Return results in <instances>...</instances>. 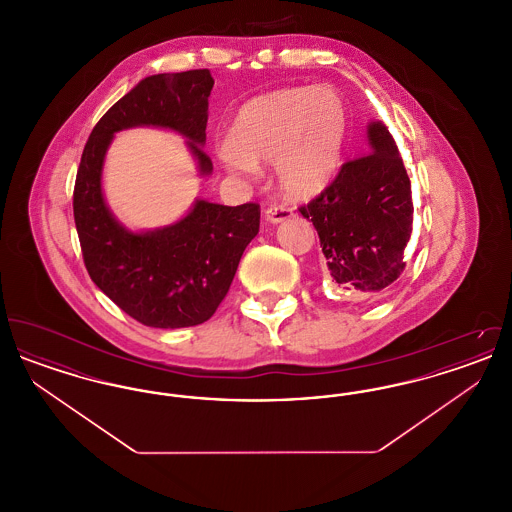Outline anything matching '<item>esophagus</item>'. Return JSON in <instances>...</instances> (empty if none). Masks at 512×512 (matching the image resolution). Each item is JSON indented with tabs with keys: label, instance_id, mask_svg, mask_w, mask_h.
<instances>
[{
	"label": "esophagus",
	"instance_id": "1",
	"mask_svg": "<svg viewBox=\"0 0 512 512\" xmlns=\"http://www.w3.org/2000/svg\"><path fill=\"white\" fill-rule=\"evenodd\" d=\"M293 211L290 207H284V205H270L265 211V219L268 222H282V220L292 219Z\"/></svg>",
	"mask_w": 512,
	"mask_h": 512
}]
</instances>
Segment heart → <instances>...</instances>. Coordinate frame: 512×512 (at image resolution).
Instances as JSON below:
<instances>
[{
    "label": "heart",
    "mask_w": 512,
    "mask_h": 512,
    "mask_svg": "<svg viewBox=\"0 0 512 512\" xmlns=\"http://www.w3.org/2000/svg\"><path fill=\"white\" fill-rule=\"evenodd\" d=\"M347 109L328 86H288L245 101L219 147L220 163L253 174L272 163L280 190L295 199L320 194L340 171Z\"/></svg>",
    "instance_id": "heart-1"
}]
</instances>
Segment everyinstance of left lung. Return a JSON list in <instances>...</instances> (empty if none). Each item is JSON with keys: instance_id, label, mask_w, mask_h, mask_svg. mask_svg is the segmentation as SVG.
Wrapping results in <instances>:
<instances>
[{"instance_id": "obj_1", "label": "left lung", "mask_w": 512, "mask_h": 512, "mask_svg": "<svg viewBox=\"0 0 512 512\" xmlns=\"http://www.w3.org/2000/svg\"><path fill=\"white\" fill-rule=\"evenodd\" d=\"M368 146L299 207L317 228L332 280L359 297L378 295L401 276L413 232L411 180L382 122L368 126Z\"/></svg>"}]
</instances>
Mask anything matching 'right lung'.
I'll return each mask as SVG.
<instances>
[{
	"instance_id": "add662e5",
	"label": "right lung",
	"mask_w": 512,
	"mask_h": 512,
	"mask_svg": "<svg viewBox=\"0 0 512 512\" xmlns=\"http://www.w3.org/2000/svg\"><path fill=\"white\" fill-rule=\"evenodd\" d=\"M213 84L209 69L147 76L99 119L76 172L74 224L86 270L128 317L151 328H186L215 315L245 247L259 232L261 207L199 199L180 222L134 234L103 201V157L115 132L153 124L184 134L199 171L209 174L213 163L201 146Z\"/></svg>"
}]
</instances>
